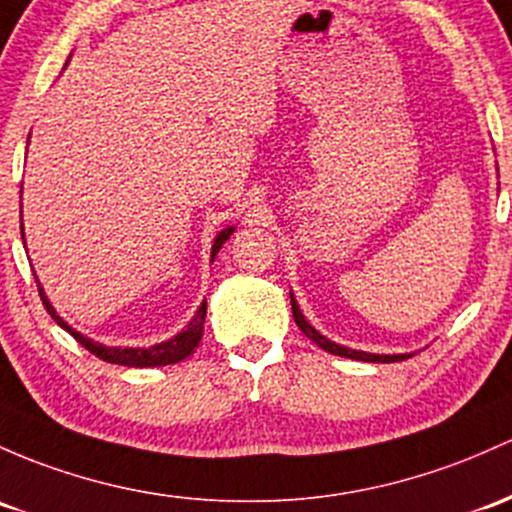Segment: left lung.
<instances>
[{
    "instance_id": "left-lung-1",
    "label": "left lung",
    "mask_w": 512,
    "mask_h": 512,
    "mask_svg": "<svg viewBox=\"0 0 512 512\" xmlns=\"http://www.w3.org/2000/svg\"><path fill=\"white\" fill-rule=\"evenodd\" d=\"M290 305H293V317H295V324L302 329V334H305L307 339H312L320 349L329 351V354L334 356H344V359H356V361H368V364H393V361H403V359H410L412 354H368V351H356V349H349V346H342L337 342H329L324 334L317 332L315 327H312L310 322L305 320V315H302L298 300H295V295L290 293Z\"/></svg>"
}]
</instances>
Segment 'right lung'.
<instances>
[{"instance_id":"obj_1","label":"right lung","mask_w":512,"mask_h":512,"mask_svg":"<svg viewBox=\"0 0 512 512\" xmlns=\"http://www.w3.org/2000/svg\"><path fill=\"white\" fill-rule=\"evenodd\" d=\"M232 232H234V227H227V229H222V232L217 234V239H214V244H212V258L217 256V251L222 249V244L229 239V236H232ZM21 239H24V224H21ZM36 285H38V295H41V300H43V305H46L48 315H51L53 320H56L60 327L65 329V332L73 334V337L78 339V342L85 346L90 354H95L97 359L107 361V364H119V366H131V368L178 364V361L188 359L192 351L197 349V344H200V339H202V332H205L207 300L202 302L200 310H197L195 317H192V320L188 322V327H185L180 334H175L173 339H168V342L153 344V346H148V349H134V346H104L100 342H92V339L85 337V334L75 332V329L70 327V324L65 322L56 310H53L51 300H48L46 293H43L38 278H36Z\"/></svg>"}]
</instances>
